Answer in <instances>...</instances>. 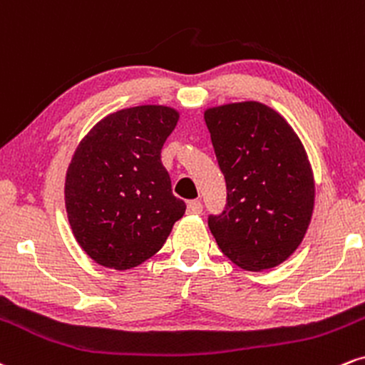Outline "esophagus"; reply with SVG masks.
<instances>
[{
  "label": "esophagus",
  "mask_w": 365,
  "mask_h": 365,
  "mask_svg": "<svg viewBox=\"0 0 365 365\" xmlns=\"http://www.w3.org/2000/svg\"><path fill=\"white\" fill-rule=\"evenodd\" d=\"M201 210H203V203H201V200L187 201V213H191V215H198V213H201Z\"/></svg>",
  "instance_id": "obj_1"
}]
</instances>
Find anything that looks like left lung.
Returning <instances> with one entry per match:
<instances>
[{
	"label": "left lung",
	"mask_w": 365,
	"mask_h": 365,
	"mask_svg": "<svg viewBox=\"0 0 365 365\" xmlns=\"http://www.w3.org/2000/svg\"><path fill=\"white\" fill-rule=\"evenodd\" d=\"M227 186V205L208 215L220 251L250 272L278 267L297 250L314 207V181L301 140L259 102L205 113Z\"/></svg>",
	"instance_id": "left-lung-1"
}]
</instances>
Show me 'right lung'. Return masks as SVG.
<instances>
[{
	"instance_id": "right-lung-1",
	"label": "right lung",
	"mask_w": 365,
	"mask_h": 365,
	"mask_svg": "<svg viewBox=\"0 0 365 365\" xmlns=\"http://www.w3.org/2000/svg\"><path fill=\"white\" fill-rule=\"evenodd\" d=\"M178 118L164 106L118 110L76 148L64 184L68 220L102 267L130 269L152 258L186 212L160 160Z\"/></svg>"
}]
</instances>
